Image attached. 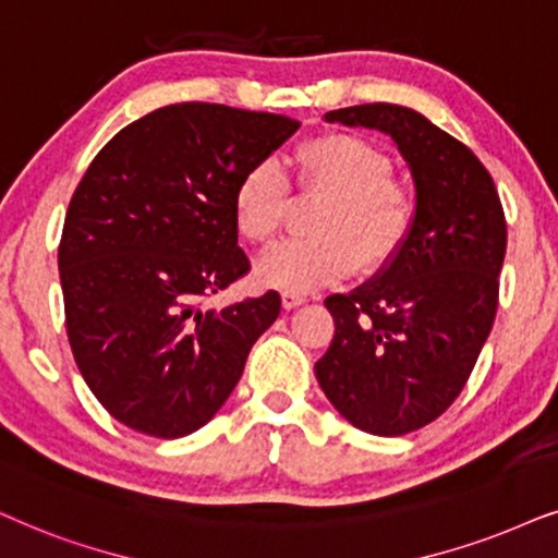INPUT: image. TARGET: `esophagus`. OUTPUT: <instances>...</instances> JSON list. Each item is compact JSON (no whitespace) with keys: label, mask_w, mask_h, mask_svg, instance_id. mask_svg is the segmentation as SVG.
Here are the masks:
<instances>
[{"label":"esophagus","mask_w":558,"mask_h":558,"mask_svg":"<svg viewBox=\"0 0 558 558\" xmlns=\"http://www.w3.org/2000/svg\"><path fill=\"white\" fill-rule=\"evenodd\" d=\"M306 303V295H295V293H283V308L291 311V308H299Z\"/></svg>","instance_id":"34e87169"}]
</instances>
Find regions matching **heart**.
<instances>
[{"instance_id": "b5f03b06", "label": "heart", "mask_w": 558, "mask_h": 558, "mask_svg": "<svg viewBox=\"0 0 558 558\" xmlns=\"http://www.w3.org/2000/svg\"><path fill=\"white\" fill-rule=\"evenodd\" d=\"M301 183L326 193L314 236L288 240L255 265V280L280 293H314L339 283L356 267L375 272L403 247L415 202L392 183V162L367 140L331 132L299 150ZM291 183L278 160L244 170L234 189V225L244 240L267 244L280 232Z\"/></svg>"}]
</instances>
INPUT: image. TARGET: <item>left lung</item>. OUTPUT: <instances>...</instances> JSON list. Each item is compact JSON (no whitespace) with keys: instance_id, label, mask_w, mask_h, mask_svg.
<instances>
[{"instance_id":"left-lung-1","label":"left lung","mask_w":558,"mask_h":558,"mask_svg":"<svg viewBox=\"0 0 558 558\" xmlns=\"http://www.w3.org/2000/svg\"><path fill=\"white\" fill-rule=\"evenodd\" d=\"M324 122L388 135L413 181L403 247L367 283L326 299L337 331L316 362L324 396L354 428L400 436L454 403L485 347L505 214L477 155L421 111L360 104L326 111Z\"/></svg>"}]
</instances>
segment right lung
Listing matches in <instances>:
<instances>
[{"instance_id":"right-lung-1","label":"right lung","mask_w":558,"mask_h":558,"mask_svg":"<svg viewBox=\"0 0 558 558\" xmlns=\"http://www.w3.org/2000/svg\"><path fill=\"white\" fill-rule=\"evenodd\" d=\"M299 122L225 104H170L117 132L65 214V329L96 400L119 423L181 439L209 423L280 295L202 308L250 270L234 189Z\"/></svg>"}]
</instances>
